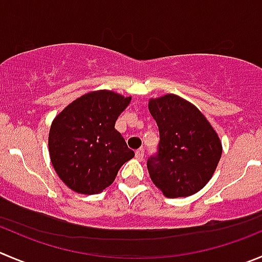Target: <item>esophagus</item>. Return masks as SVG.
I'll return each mask as SVG.
<instances>
[{"label": "esophagus", "instance_id": "34e87169", "mask_svg": "<svg viewBox=\"0 0 262 262\" xmlns=\"http://www.w3.org/2000/svg\"><path fill=\"white\" fill-rule=\"evenodd\" d=\"M135 157H136V159L141 161V159L144 158V149H139V150H136Z\"/></svg>", "mask_w": 262, "mask_h": 262}]
</instances>
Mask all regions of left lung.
Returning a JSON list of instances; mask_svg holds the SVG:
<instances>
[{
  "instance_id": "8db88e82",
  "label": "left lung",
  "mask_w": 262,
  "mask_h": 262,
  "mask_svg": "<svg viewBox=\"0 0 262 262\" xmlns=\"http://www.w3.org/2000/svg\"><path fill=\"white\" fill-rule=\"evenodd\" d=\"M159 129L158 150L146 162L167 198L189 196L210 181L223 153L219 135L196 106L173 94L149 100Z\"/></svg>"
}]
</instances>
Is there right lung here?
I'll return each instance as SVG.
<instances>
[{
    "instance_id": "1",
    "label": "right lung",
    "mask_w": 262,
    "mask_h": 262,
    "mask_svg": "<svg viewBox=\"0 0 262 262\" xmlns=\"http://www.w3.org/2000/svg\"><path fill=\"white\" fill-rule=\"evenodd\" d=\"M131 96L100 90L76 99L51 123L49 153L59 178L81 194H98L108 188L119 168L134 158L114 128Z\"/></svg>"
}]
</instances>
